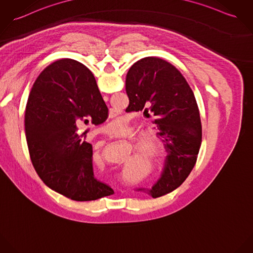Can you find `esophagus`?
Returning <instances> with one entry per match:
<instances>
[{"label": "esophagus", "instance_id": "obj_1", "mask_svg": "<svg viewBox=\"0 0 253 253\" xmlns=\"http://www.w3.org/2000/svg\"><path fill=\"white\" fill-rule=\"evenodd\" d=\"M118 140H119V137H117L115 135H110V142L111 143H115V142H117Z\"/></svg>", "mask_w": 253, "mask_h": 253}]
</instances>
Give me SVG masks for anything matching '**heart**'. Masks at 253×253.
Listing matches in <instances>:
<instances>
[{
	"label": "heart",
	"mask_w": 253,
	"mask_h": 253,
	"mask_svg": "<svg viewBox=\"0 0 253 253\" xmlns=\"http://www.w3.org/2000/svg\"><path fill=\"white\" fill-rule=\"evenodd\" d=\"M134 118L132 115L112 114L107 121L108 129L118 136H124L130 133Z\"/></svg>",
	"instance_id": "b5f03b06"
}]
</instances>
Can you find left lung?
<instances>
[{
    "label": "left lung",
    "mask_w": 253,
    "mask_h": 253,
    "mask_svg": "<svg viewBox=\"0 0 253 253\" xmlns=\"http://www.w3.org/2000/svg\"><path fill=\"white\" fill-rule=\"evenodd\" d=\"M126 91L131 104L154 115L156 125L148 147L133 145L128 176L136 191L160 197L178 188L195 167L202 127L194 89L172 63L146 57L129 69Z\"/></svg>",
    "instance_id": "1"
}]
</instances>
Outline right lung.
Here are the masks:
<instances>
[{"mask_svg":"<svg viewBox=\"0 0 253 253\" xmlns=\"http://www.w3.org/2000/svg\"><path fill=\"white\" fill-rule=\"evenodd\" d=\"M97 84L92 71L73 58L47 66L35 82L27 103L25 133L32 164L43 183L70 198L85 191L106 140H85L77 124L92 115Z\"/></svg>","mask_w":253,"mask_h":253,"instance_id":"add662e5","label":"right lung"}]
</instances>
